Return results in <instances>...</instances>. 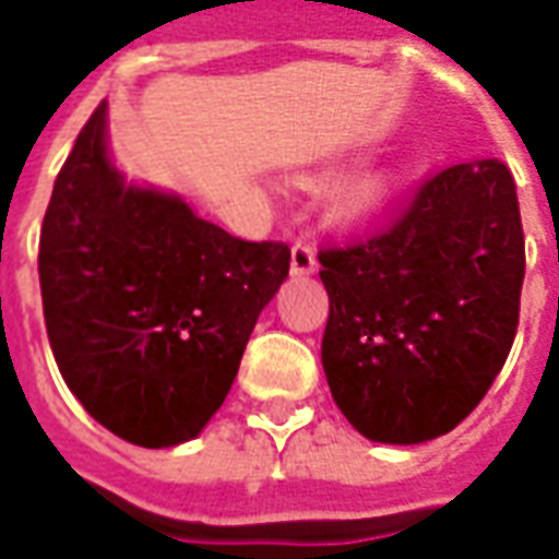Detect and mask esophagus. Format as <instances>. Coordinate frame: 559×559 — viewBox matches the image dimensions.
I'll list each match as a JSON object with an SVG mask.
<instances>
[{"mask_svg":"<svg viewBox=\"0 0 559 559\" xmlns=\"http://www.w3.org/2000/svg\"><path fill=\"white\" fill-rule=\"evenodd\" d=\"M290 272L296 278H305V275H314L317 272V254L311 245L296 242L290 251Z\"/></svg>","mask_w":559,"mask_h":559,"instance_id":"esophagus-1","label":"esophagus"}]
</instances>
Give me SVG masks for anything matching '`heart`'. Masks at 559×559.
Segmentation results:
<instances>
[{"label": "heart", "instance_id": "obj_1", "mask_svg": "<svg viewBox=\"0 0 559 559\" xmlns=\"http://www.w3.org/2000/svg\"><path fill=\"white\" fill-rule=\"evenodd\" d=\"M389 197H392V179L371 176V179L353 185L344 194H338V200H335V218H341L344 224H365V221L374 218L377 212H383Z\"/></svg>", "mask_w": 559, "mask_h": 559}]
</instances>
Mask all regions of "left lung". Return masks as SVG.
Instances as JSON below:
<instances>
[{
    "mask_svg": "<svg viewBox=\"0 0 559 559\" xmlns=\"http://www.w3.org/2000/svg\"><path fill=\"white\" fill-rule=\"evenodd\" d=\"M329 293L323 371L374 443L449 433L485 399L512 350L524 230L503 160L445 167L371 239L320 251Z\"/></svg>",
    "mask_w": 559,
    "mask_h": 559,
    "instance_id": "1",
    "label": "left lung"
}]
</instances>
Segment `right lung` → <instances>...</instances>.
<instances>
[{
    "mask_svg": "<svg viewBox=\"0 0 559 559\" xmlns=\"http://www.w3.org/2000/svg\"><path fill=\"white\" fill-rule=\"evenodd\" d=\"M287 272L284 242L236 239L176 191L128 182L107 104L92 114L56 176L38 248L50 347L92 419L146 449L194 440Z\"/></svg>",
    "mask_w": 559,
    "mask_h": 559,
    "instance_id": "right-lung-1",
    "label": "right lung"
}]
</instances>
